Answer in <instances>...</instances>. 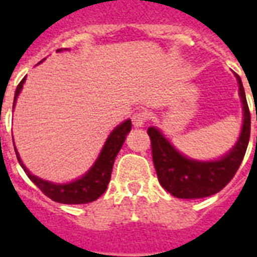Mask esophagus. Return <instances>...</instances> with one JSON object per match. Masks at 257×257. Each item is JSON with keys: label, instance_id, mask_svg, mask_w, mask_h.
<instances>
[{"label": "esophagus", "instance_id": "34e87169", "mask_svg": "<svg viewBox=\"0 0 257 257\" xmlns=\"http://www.w3.org/2000/svg\"><path fill=\"white\" fill-rule=\"evenodd\" d=\"M147 118H149V114H147V112H135L134 117H132V123H134L135 128H142L146 123V121H147Z\"/></svg>", "mask_w": 257, "mask_h": 257}]
</instances>
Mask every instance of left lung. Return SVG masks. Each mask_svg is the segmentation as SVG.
Wrapping results in <instances>:
<instances>
[{
  "label": "left lung",
  "instance_id": "1",
  "mask_svg": "<svg viewBox=\"0 0 257 257\" xmlns=\"http://www.w3.org/2000/svg\"><path fill=\"white\" fill-rule=\"evenodd\" d=\"M242 100L243 123L238 142L216 161H195L180 154L157 128L147 129L157 176L164 189L176 198H205L224 189L237 173L250 136V112L242 82L235 74Z\"/></svg>",
  "mask_w": 257,
  "mask_h": 257
}]
</instances>
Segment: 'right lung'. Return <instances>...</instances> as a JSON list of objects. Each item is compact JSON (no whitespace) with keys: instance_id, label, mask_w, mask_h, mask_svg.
<instances>
[{"instance_id":"add662e5","label":"right lung","mask_w":257,"mask_h":257,"mask_svg":"<svg viewBox=\"0 0 257 257\" xmlns=\"http://www.w3.org/2000/svg\"><path fill=\"white\" fill-rule=\"evenodd\" d=\"M59 51H62V49H58V52ZM25 79L26 77L20 81V84L16 88L14 107L20 90L23 88ZM131 128H132L131 119H126L121 125H118L117 128L110 134V136L107 138L106 143L103 146L100 154L97 157L95 164L92 165V168L85 173L82 178L77 179L71 183L55 184L52 182L37 178L34 175H31L29 172V169L23 165L18 151H16V157H18V161L22 165V168L25 169L26 175L29 176V179L52 201L60 202V204H88V202H92V201L99 198L101 194L107 190V184H108L110 178H111L112 165H114V161H115V157L121 150L126 135L131 132Z\"/></svg>"}]
</instances>
